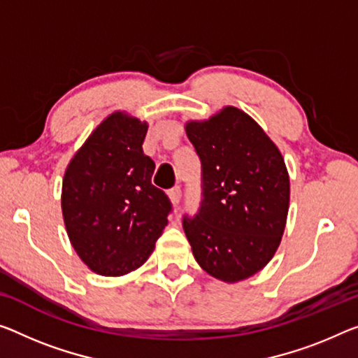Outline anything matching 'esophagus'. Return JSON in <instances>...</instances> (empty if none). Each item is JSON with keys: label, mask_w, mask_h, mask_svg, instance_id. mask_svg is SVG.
<instances>
[{"label": "esophagus", "mask_w": 358, "mask_h": 358, "mask_svg": "<svg viewBox=\"0 0 358 358\" xmlns=\"http://www.w3.org/2000/svg\"><path fill=\"white\" fill-rule=\"evenodd\" d=\"M168 195H169V200H171L174 205H178L180 201V187H173V189L168 192Z\"/></svg>", "instance_id": "esophagus-1"}]
</instances>
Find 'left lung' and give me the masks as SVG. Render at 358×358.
<instances>
[{
    "instance_id": "obj_1",
    "label": "left lung",
    "mask_w": 358,
    "mask_h": 358,
    "mask_svg": "<svg viewBox=\"0 0 358 358\" xmlns=\"http://www.w3.org/2000/svg\"><path fill=\"white\" fill-rule=\"evenodd\" d=\"M201 160L203 200L184 232L211 277L236 283L262 271L278 250L289 208L282 152L243 110L227 106L185 123Z\"/></svg>"
}]
</instances>
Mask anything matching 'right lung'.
I'll list each match as a JSON object with an SVG mask.
<instances>
[{
  "label": "right lung",
  "instance_id": "1",
  "mask_svg": "<svg viewBox=\"0 0 358 358\" xmlns=\"http://www.w3.org/2000/svg\"><path fill=\"white\" fill-rule=\"evenodd\" d=\"M147 122L113 112L65 169L62 216L70 243L92 272L122 277L155 250L171 211L152 184L155 163L142 150Z\"/></svg>",
  "mask_w": 358,
  "mask_h": 358
}]
</instances>
